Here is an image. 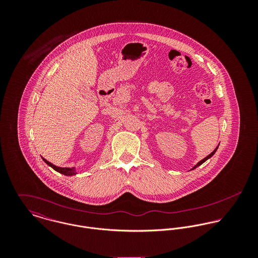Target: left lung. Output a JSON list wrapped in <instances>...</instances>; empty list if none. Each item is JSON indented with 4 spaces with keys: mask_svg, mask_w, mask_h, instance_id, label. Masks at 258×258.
<instances>
[{
    "mask_svg": "<svg viewBox=\"0 0 258 258\" xmlns=\"http://www.w3.org/2000/svg\"><path fill=\"white\" fill-rule=\"evenodd\" d=\"M217 150H218V147L216 148V149H215V150H214V151H213V152H212V153H211V154H210V155H209V156H207V157H206V158H205V159H203V160H202V161H200V162H199V163H198V164H197V165H196V166H195V167H194V168H192V169H191V170H194V169H196V168H197V167H199V166H201V165H202V164H203V163H205V162H206V161H207V160H208V159H210V158H211V157H212V156H213V155H214V154H215V153H216V151H217Z\"/></svg>",
    "mask_w": 258,
    "mask_h": 258,
    "instance_id": "obj_1",
    "label": "left lung"
}]
</instances>
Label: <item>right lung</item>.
I'll use <instances>...</instances> for the list:
<instances>
[{
	"label": "right lung",
	"mask_w": 258,
	"mask_h": 258,
	"mask_svg": "<svg viewBox=\"0 0 258 258\" xmlns=\"http://www.w3.org/2000/svg\"><path fill=\"white\" fill-rule=\"evenodd\" d=\"M42 160H43L48 166H50L53 170H55L56 172H58V173H60V174H63V175H66V176H73V175L76 174V171H75L74 168H60V167H56L55 165L51 164L50 162L46 161L45 159L42 158Z\"/></svg>",
	"instance_id": "obj_1"
}]
</instances>
